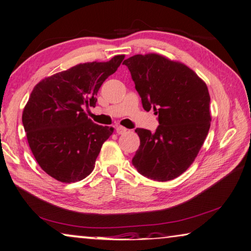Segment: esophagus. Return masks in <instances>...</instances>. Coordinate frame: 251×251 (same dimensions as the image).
Masks as SVG:
<instances>
[{
    "label": "esophagus",
    "instance_id": "1",
    "mask_svg": "<svg viewBox=\"0 0 251 251\" xmlns=\"http://www.w3.org/2000/svg\"><path fill=\"white\" fill-rule=\"evenodd\" d=\"M115 129H116V132L119 135H124V134H126V131H127V128H125V127H123V126H116Z\"/></svg>",
    "mask_w": 251,
    "mask_h": 251
}]
</instances>
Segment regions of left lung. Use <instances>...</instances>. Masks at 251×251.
I'll list each match as a JSON object with an SVG mask.
<instances>
[{"mask_svg": "<svg viewBox=\"0 0 251 251\" xmlns=\"http://www.w3.org/2000/svg\"><path fill=\"white\" fill-rule=\"evenodd\" d=\"M123 64L128 67L144 109H153L160 124L154 132L135 129L140 146L132 165L150 179H174L195 161L208 135V87L189 67L159 54H137Z\"/></svg>", "mask_w": 251, "mask_h": 251, "instance_id": "8db88e82", "label": "left lung"}]
</instances>
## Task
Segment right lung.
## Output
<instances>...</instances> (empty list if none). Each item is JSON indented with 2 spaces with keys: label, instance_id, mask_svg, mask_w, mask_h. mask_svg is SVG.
<instances>
[{
  "label": "right lung",
  "instance_id": "1",
  "mask_svg": "<svg viewBox=\"0 0 251 251\" xmlns=\"http://www.w3.org/2000/svg\"><path fill=\"white\" fill-rule=\"evenodd\" d=\"M124 57L78 64L34 86L23 112V125L34 159L51 177L75 183L95 169L103 142L114 128L95 124L83 107L96 106L103 81Z\"/></svg>",
  "mask_w": 251,
  "mask_h": 251
}]
</instances>
